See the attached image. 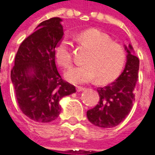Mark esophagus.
Listing matches in <instances>:
<instances>
[{
  "label": "esophagus",
  "instance_id": "esophagus-1",
  "mask_svg": "<svg viewBox=\"0 0 155 155\" xmlns=\"http://www.w3.org/2000/svg\"><path fill=\"white\" fill-rule=\"evenodd\" d=\"M84 89H85V88H84V87H81V86H76V91H77L78 92L84 91Z\"/></svg>",
  "mask_w": 155,
  "mask_h": 155
}]
</instances>
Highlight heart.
Listing matches in <instances>:
<instances>
[{
    "mask_svg": "<svg viewBox=\"0 0 155 155\" xmlns=\"http://www.w3.org/2000/svg\"><path fill=\"white\" fill-rule=\"evenodd\" d=\"M76 37L82 45L91 51L84 60L85 64L73 68L65 74L67 81L73 84L87 83L96 78L98 82L103 84L114 81L122 72L126 62L124 48L96 29L83 31ZM54 56L62 67H71L73 54L71 43L67 38L64 37L59 41L54 49Z\"/></svg>",
    "mask_w": 155,
    "mask_h": 155,
    "instance_id": "heart-1",
    "label": "heart"
}]
</instances>
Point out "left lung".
<instances>
[{
	"mask_svg": "<svg viewBox=\"0 0 155 155\" xmlns=\"http://www.w3.org/2000/svg\"><path fill=\"white\" fill-rule=\"evenodd\" d=\"M127 62L117 80L104 87L97 88L100 101L87 111L90 122L101 128H112L123 121L130 112L134 101L135 84L139 78V58L131 53L133 47L125 46Z\"/></svg>",
	"mask_w": 155,
	"mask_h": 155,
	"instance_id": "left-lung-1",
	"label": "left lung"
}]
</instances>
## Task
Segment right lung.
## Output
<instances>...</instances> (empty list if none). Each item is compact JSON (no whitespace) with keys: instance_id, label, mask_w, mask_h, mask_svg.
I'll return each instance as SVG.
<instances>
[{"instance_id":"add662e5","label":"right lung","mask_w":155,"mask_h":155,"mask_svg":"<svg viewBox=\"0 0 155 155\" xmlns=\"http://www.w3.org/2000/svg\"><path fill=\"white\" fill-rule=\"evenodd\" d=\"M61 21L54 17L41 22L21 42L11 71L19 107L39 123L56 120L61 98L76 91L61 78L55 64L54 49L64 35Z\"/></svg>"}]
</instances>
